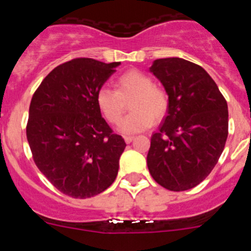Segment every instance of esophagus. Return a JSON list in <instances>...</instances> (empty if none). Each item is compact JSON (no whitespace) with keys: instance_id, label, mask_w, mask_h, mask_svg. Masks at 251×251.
<instances>
[{"instance_id":"esophagus-1","label":"esophagus","mask_w":251,"mask_h":251,"mask_svg":"<svg viewBox=\"0 0 251 251\" xmlns=\"http://www.w3.org/2000/svg\"><path fill=\"white\" fill-rule=\"evenodd\" d=\"M133 139H134V137L133 136H124V141H126V143H130Z\"/></svg>"}]
</instances>
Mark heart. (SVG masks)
<instances>
[{
  "label": "heart",
  "mask_w": 251,
  "mask_h": 251,
  "mask_svg": "<svg viewBox=\"0 0 251 251\" xmlns=\"http://www.w3.org/2000/svg\"><path fill=\"white\" fill-rule=\"evenodd\" d=\"M115 90L101 86L95 95L99 112L110 124H118L129 103L132 112L124 118L121 129L137 133L147 129L156 121L166 117L170 97L163 88L156 85L152 77L141 70H129L115 79Z\"/></svg>",
  "instance_id": "obj_1"
}]
</instances>
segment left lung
Instances as JSON below:
<instances>
[{"label":"left lung","mask_w":251,"mask_h":251,"mask_svg":"<svg viewBox=\"0 0 251 251\" xmlns=\"http://www.w3.org/2000/svg\"><path fill=\"white\" fill-rule=\"evenodd\" d=\"M170 97L168 114L151 137V176L170 191H186L210 175L229 133L227 103L212 77L197 64L166 57L150 69Z\"/></svg>","instance_id":"obj_1"}]
</instances>
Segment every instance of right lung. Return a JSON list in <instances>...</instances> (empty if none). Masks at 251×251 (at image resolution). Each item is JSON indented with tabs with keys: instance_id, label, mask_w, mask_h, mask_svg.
<instances>
[{
	"instance_id": "obj_1",
	"label": "right lung",
	"mask_w": 251,
	"mask_h": 251,
	"mask_svg": "<svg viewBox=\"0 0 251 251\" xmlns=\"http://www.w3.org/2000/svg\"><path fill=\"white\" fill-rule=\"evenodd\" d=\"M119 64L66 61L46 75L31 99L26 137L35 165L74 199L100 194L118 175L126 142L101 117L95 95Z\"/></svg>"
}]
</instances>
